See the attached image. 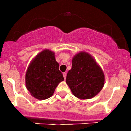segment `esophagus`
I'll return each instance as SVG.
<instances>
[{
  "mask_svg": "<svg viewBox=\"0 0 131 131\" xmlns=\"http://www.w3.org/2000/svg\"><path fill=\"white\" fill-rule=\"evenodd\" d=\"M63 77H64V79H66V77H67V73H63Z\"/></svg>",
  "mask_w": 131,
  "mask_h": 131,
  "instance_id": "34e87169",
  "label": "esophagus"
}]
</instances>
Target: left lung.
<instances>
[{
    "label": "left lung",
    "mask_w": 131,
    "mask_h": 131,
    "mask_svg": "<svg viewBox=\"0 0 131 131\" xmlns=\"http://www.w3.org/2000/svg\"><path fill=\"white\" fill-rule=\"evenodd\" d=\"M105 81L102 68L90 54L80 51L75 54L66 82L75 97L84 100L95 97L102 90Z\"/></svg>",
    "instance_id": "1"
}]
</instances>
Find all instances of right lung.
<instances>
[{"label": "right lung", "instance_id": "obj_1", "mask_svg": "<svg viewBox=\"0 0 131 131\" xmlns=\"http://www.w3.org/2000/svg\"><path fill=\"white\" fill-rule=\"evenodd\" d=\"M59 67L55 53L48 49L31 59L25 73V84L33 97L44 100L53 95L58 84L64 80Z\"/></svg>", "mask_w": 131, "mask_h": 131}]
</instances>
